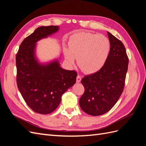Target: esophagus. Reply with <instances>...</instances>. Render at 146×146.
Listing matches in <instances>:
<instances>
[{"mask_svg":"<svg viewBox=\"0 0 146 146\" xmlns=\"http://www.w3.org/2000/svg\"><path fill=\"white\" fill-rule=\"evenodd\" d=\"M81 76L80 75H78L76 77V83L81 82Z\"/></svg>","mask_w":146,"mask_h":146,"instance_id":"34e87169","label":"esophagus"}]
</instances>
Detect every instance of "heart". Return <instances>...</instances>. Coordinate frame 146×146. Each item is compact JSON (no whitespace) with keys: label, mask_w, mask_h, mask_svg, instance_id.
Listing matches in <instances>:
<instances>
[{"label":"heart","mask_w":146,"mask_h":146,"mask_svg":"<svg viewBox=\"0 0 146 146\" xmlns=\"http://www.w3.org/2000/svg\"><path fill=\"white\" fill-rule=\"evenodd\" d=\"M110 42L107 37L87 32L74 33L69 38L68 49L64 48L65 59L74 65H78L88 74L99 72L104 66L110 52Z\"/></svg>","instance_id":"heart-1"}]
</instances>
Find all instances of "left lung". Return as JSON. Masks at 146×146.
Masks as SVG:
<instances>
[{
	"label": "left lung",
	"instance_id": "left-lung-1",
	"mask_svg": "<svg viewBox=\"0 0 146 146\" xmlns=\"http://www.w3.org/2000/svg\"><path fill=\"white\" fill-rule=\"evenodd\" d=\"M110 52L104 66L99 72L84 76V87L80 106L91 116H100L109 111L117 103L124 87L129 60L126 48L119 40L108 32Z\"/></svg>",
	"mask_w": 146,
	"mask_h": 146
}]
</instances>
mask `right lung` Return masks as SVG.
<instances>
[{
  "mask_svg": "<svg viewBox=\"0 0 146 146\" xmlns=\"http://www.w3.org/2000/svg\"><path fill=\"white\" fill-rule=\"evenodd\" d=\"M58 26H41L23 40L16 55L17 83L27 105L37 113H52L62 96L76 83L77 73L60 66L59 60L40 62L36 43L58 31Z\"/></svg>",
  "mask_w": 146,
  "mask_h": 146,
  "instance_id": "add662e5",
  "label": "right lung"
}]
</instances>
